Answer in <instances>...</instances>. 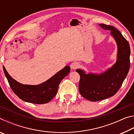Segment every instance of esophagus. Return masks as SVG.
I'll use <instances>...</instances> for the list:
<instances>
[{"mask_svg": "<svg viewBox=\"0 0 134 134\" xmlns=\"http://www.w3.org/2000/svg\"><path fill=\"white\" fill-rule=\"evenodd\" d=\"M79 65H80V64H79L78 63L74 62L71 63V64L70 65V67H71V70H76L79 67Z\"/></svg>", "mask_w": 134, "mask_h": 134, "instance_id": "34e87169", "label": "esophagus"}]
</instances>
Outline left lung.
Masks as SVG:
<instances>
[{"label": "left lung", "mask_w": 134, "mask_h": 134, "mask_svg": "<svg viewBox=\"0 0 134 134\" xmlns=\"http://www.w3.org/2000/svg\"><path fill=\"white\" fill-rule=\"evenodd\" d=\"M105 30L110 31L118 47L116 62L112 67L100 74L86 73L77 69L80 76L79 92L85 99L96 102L113 96L118 91L125 79L130 67V47L128 42L114 26L99 24Z\"/></svg>", "instance_id": "left-lung-1"}]
</instances>
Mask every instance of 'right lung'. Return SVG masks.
I'll use <instances>...</instances> for the list:
<instances>
[{
    "mask_svg": "<svg viewBox=\"0 0 134 134\" xmlns=\"http://www.w3.org/2000/svg\"><path fill=\"white\" fill-rule=\"evenodd\" d=\"M3 71L11 89L20 99L29 103L44 104L48 103L55 96L59 84L69 73L70 67L67 65L48 80L38 85H23L13 79L4 67Z\"/></svg>",
    "mask_w": 134,
    "mask_h": 134,
    "instance_id": "obj_1",
    "label": "right lung"
}]
</instances>
